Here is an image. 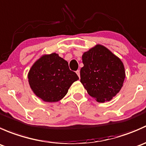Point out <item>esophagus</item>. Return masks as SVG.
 Returning a JSON list of instances; mask_svg holds the SVG:
<instances>
[{"label": "esophagus", "instance_id": "34e87169", "mask_svg": "<svg viewBox=\"0 0 146 146\" xmlns=\"http://www.w3.org/2000/svg\"><path fill=\"white\" fill-rule=\"evenodd\" d=\"M76 73H77V75L78 76V77L80 78V70H76Z\"/></svg>", "mask_w": 146, "mask_h": 146}]
</instances>
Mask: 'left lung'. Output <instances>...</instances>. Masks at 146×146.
Returning <instances> with one entry per match:
<instances>
[{
    "mask_svg": "<svg viewBox=\"0 0 146 146\" xmlns=\"http://www.w3.org/2000/svg\"><path fill=\"white\" fill-rule=\"evenodd\" d=\"M80 82L88 93L98 102L110 101L120 91L125 78V68L120 58L101 44L82 56Z\"/></svg>",
    "mask_w": 146,
    "mask_h": 146,
    "instance_id": "obj_1",
    "label": "left lung"
}]
</instances>
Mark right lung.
Wrapping results in <instances>:
<instances>
[{"label":"right lung","mask_w":146,"mask_h":146,"mask_svg":"<svg viewBox=\"0 0 146 146\" xmlns=\"http://www.w3.org/2000/svg\"><path fill=\"white\" fill-rule=\"evenodd\" d=\"M28 81L34 93L46 102H56L66 96L72 84L79 79L68 64L58 54L42 56L28 73Z\"/></svg>","instance_id":"1"}]
</instances>
